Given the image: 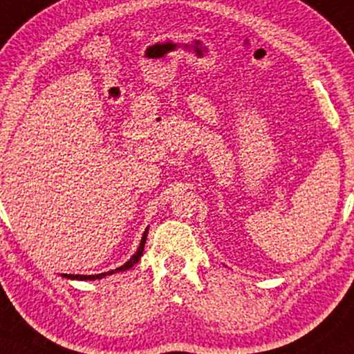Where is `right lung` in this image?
<instances>
[{
	"instance_id": "obj_1",
	"label": "right lung",
	"mask_w": 354,
	"mask_h": 354,
	"mask_svg": "<svg viewBox=\"0 0 354 354\" xmlns=\"http://www.w3.org/2000/svg\"><path fill=\"white\" fill-rule=\"evenodd\" d=\"M147 234H149V229H145L144 235H142V240H140V245H138L137 252L133 257L129 259L127 263H124L120 268H115L113 271H107V272H101V274H89V276H84V274H62L64 277H68V279H78V281H95V279H101V277L104 276H109V274H114V272H119V271H127L131 270V268L138 263V259H140L142 254H144V248H145V241H147Z\"/></svg>"
}]
</instances>
